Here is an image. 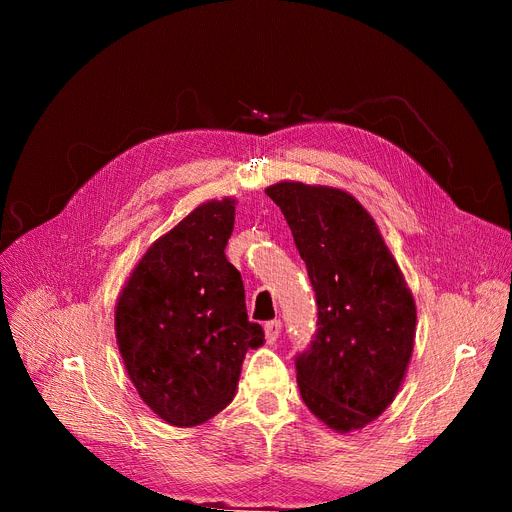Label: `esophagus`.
<instances>
[{
    "label": "esophagus",
    "instance_id": "esophagus-1",
    "mask_svg": "<svg viewBox=\"0 0 512 512\" xmlns=\"http://www.w3.org/2000/svg\"><path fill=\"white\" fill-rule=\"evenodd\" d=\"M280 330H282V321L280 319L267 321V324H265V340L267 342H276L278 336H280Z\"/></svg>",
    "mask_w": 512,
    "mask_h": 512
}]
</instances>
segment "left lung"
Segmentation results:
<instances>
[{
    "label": "left lung",
    "mask_w": 512,
    "mask_h": 512,
    "mask_svg": "<svg viewBox=\"0 0 512 512\" xmlns=\"http://www.w3.org/2000/svg\"><path fill=\"white\" fill-rule=\"evenodd\" d=\"M307 265L317 330L294 357L305 405L336 432L373 421L394 400L413 353L415 301L363 205L340 188H267Z\"/></svg>",
    "instance_id": "1"
}]
</instances>
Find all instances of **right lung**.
Here are the masks:
<instances>
[{"mask_svg": "<svg viewBox=\"0 0 512 512\" xmlns=\"http://www.w3.org/2000/svg\"><path fill=\"white\" fill-rule=\"evenodd\" d=\"M234 201H209L161 236L134 267L118 305L116 338L141 398L176 427L199 425L230 405L249 348L245 284L226 259Z\"/></svg>", "mask_w": 512, "mask_h": 512, "instance_id": "right-lung-1", "label": "right lung"}]
</instances>
